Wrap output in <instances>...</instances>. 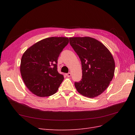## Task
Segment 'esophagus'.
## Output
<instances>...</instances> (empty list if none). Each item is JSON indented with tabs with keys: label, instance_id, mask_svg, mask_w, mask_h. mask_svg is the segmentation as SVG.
<instances>
[{
	"label": "esophagus",
	"instance_id": "1",
	"mask_svg": "<svg viewBox=\"0 0 135 135\" xmlns=\"http://www.w3.org/2000/svg\"><path fill=\"white\" fill-rule=\"evenodd\" d=\"M71 73H67V74H66V75L68 76V77H70V76H71Z\"/></svg>",
	"mask_w": 135,
	"mask_h": 135
}]
</instances>
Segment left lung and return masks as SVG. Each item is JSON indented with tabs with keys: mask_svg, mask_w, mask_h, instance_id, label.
I'll list each match as a JSON object with an SVG mask.
<instances>
[{
	"mask_svg": "<svg viewBox=\"0 0 135 135\" xmlns=\"http://www.w3.org/2000/svg\"><path fill=\"white\" fill-rule=\"evenodd\" d=\"M69 40L82 69V78L74 83L77 91L89 98L101 95L114 76L115 62L111 53L103 44L91 37H73Z\"/></svg>",
	"mask_w": 135,
	"mask_h": 135,
	"instance_id": "1",
	"label": "left lung"
}]
</instances>
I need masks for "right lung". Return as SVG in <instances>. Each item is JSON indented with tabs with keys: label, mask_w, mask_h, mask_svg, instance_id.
I'll use <instances>...</instances> for the list:
<instances>
[{
	"label": "right lung",
	"mask_w": 135,
	"mask_h": 135,
	"mask_svg": "<svg viewBox=\"0 0 135 135\" xmlns=\"http://www.w3.org/2000/svg\"><path fill=\"white\" fill-rule=\"evenodd\" d=\"M68 43V38H48L34 44L23 54L20 65L22 79L36 96L48 97L57 91L64 79L57 71V60Z\"/></svg>",
	"instance_id": "obj_1"
}]
</instances>
